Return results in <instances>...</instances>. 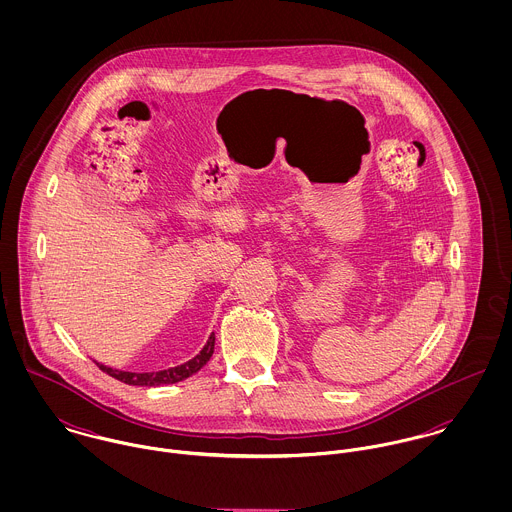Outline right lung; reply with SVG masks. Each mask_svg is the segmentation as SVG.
I'll return each mask as SVG.
<instances>
[{
  "label": "right lung",
  "mask_w": 512,
  "mask_h": 512,
  "mask_svg": "<svg viewBox=\"0 0 512 512\" xmlns=\"http://www.w3.org/2000/svg\"><path fill=\"white\" fill-rule=\"evenodd\" d=\"M213 351H215V333L209 337L207 345L203 347V351L197 357H193L191 361H187L183 365L167 368V370H157V372H126V370H116V368L100 365V363H96V365H98L102 372L110 374L112 378H116L120 382H126V384H132V386H161V384L181 382V380L193 376L195 372H199L203 366L209 363V359L213 357Z\"/></svg>",
  "instance_id": "1"
}]
</instances>
